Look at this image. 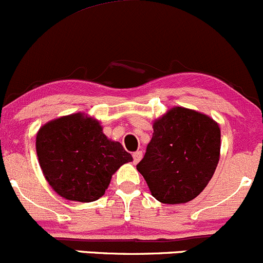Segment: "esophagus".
I'll use <instances>...</instances> for the list:
<instances>
[{
    "mask_svg": "<svg viewBox=\"0 0 263 263\" xmlns=\"http://www.w3.org/2000/svg\"><path fill=\"white\" fill-rule=\"evenodd\" d=\"M142 158H143V153L140 151L134 152V153H133V159H134V163H138L140 159H142Z\"/></svg>",
    "mask_w": 263,
    "mask_h": 263,
    "instance_id": "34e87169",
    "label": "esophagus"
}]
</instances>
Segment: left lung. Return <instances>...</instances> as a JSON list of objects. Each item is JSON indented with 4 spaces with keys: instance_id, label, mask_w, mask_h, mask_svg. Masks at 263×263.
<instances>
[{
    "instance_id": "1",
    "label": "left lung",
    "mask_w": 263,
    "mask_h": 263,
    "mask_svg": "<svg viewBox=\"0 0 263 263\" xmlns=\"http://www.w3.org/2000/svg\"><path fill=\"white\" fill-rule=\"evenodd\" d=\"M153 129L144 158L137 164L152 196L166 204L194 199L218 164V124L207 115L178 106L155 120Z\"/></svg>"
}]
</instances>
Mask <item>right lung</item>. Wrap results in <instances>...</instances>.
I'll return each instance as SVG.
<instances>
[{"instance_id": "add662e5", "label": "right lung", "mask_w": 263, "mask_h": 263, "mask_svg": "<svg viewBox=\"0 0 263 263\" xmlns=\"http://www.w3.org/2000/svg\"><path fill=\"white\" fill-rule=\"evenodd\" d=\"M36 152L45 178L65 199L94 202L130 153L106 138L99 121L83 114L49 121L39 130Z\"/></svg>"}]
</instances>
